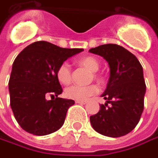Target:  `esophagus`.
Masks as SVG:
<instances>
[{"mask_svg": "<svg viewBox=\"0 0 158 158\" xmlns=\"http://www.w3.org/2000/svg\"><path fill=\"white\" fill-rule=\"evenodd\" d=\"M75 102L76 103H79V104H86L87 102L86 101H76Z\"/></svg>", "mask_w": 158, "mask_h": 158, "instance_id": "1", "label": "esophagus"}]
</instances>
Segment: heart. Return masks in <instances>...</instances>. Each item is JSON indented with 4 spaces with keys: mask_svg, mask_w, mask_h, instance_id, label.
<instances>
[{
    "mask_svg": "<svg viewBox=\"0 0 158 158\" xmlns=\"http://www.w3.org/2000/svg\"><path fill=\"white\" fill-rule=\"evenodd\" d=\"M79 65L85 67L89 72H96L99 70V63L96 59L93 56H86L79 59L78 61ZM56 79L63 85L70 84L72 80V71L71 67L68 64L64 63L59 66L56 70ZM93 78L97 80L98 82H102V77L98 74L94 73ZM98 93V87L94 85H90L86 86H71L65 89V95L70 99L76 101H86L89 97L96 94Z\"/></svg>",
    "mask_w": 158,
    "mask_h": 158,
    "instance_id": "obj_1",
    "label": "heart"
}]
</instances>
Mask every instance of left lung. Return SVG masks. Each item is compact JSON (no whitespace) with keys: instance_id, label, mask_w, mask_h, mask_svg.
I'll return each instance as SVG.
<instances>
[{"instance_id":"8db88e82","label":"left lung","mask_w":158,"mask_h":158,"mask_svg":"<svg viewBox=\"0 0 158 158\" xmlns=\"http://www.w3.org/2000/svg\"><path fill=\"white\" fill-rule=\"evenodd\" d=\"M89 52L103 57L110 66V78L102 94L106 102L90 117L91 125L104 136H124L137 126L144 109L142 66L134 55L118 45H101Z\"/></svg>"}]
</instances>
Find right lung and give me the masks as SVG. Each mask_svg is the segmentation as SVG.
<instances>
[{"mask_svg": "<svg viewBox=\"0 0 158 158\" xmlns=\"http://www.w3.org/2000/svg\"><path fill=\"white\" fill-rule=\"evenodd\" d=\"M83 48H63L36 41L19 53L9 81L10 107L19 126L33 135H47L60 129L68 109L75 102L58 97L63 92L56 70ZM50 96L51 99H48Z\"/></svg>", "mask_w": 158, "mask_h": 158, "instance_id": "obj_1", "label": "right lung"}]
</instances>
